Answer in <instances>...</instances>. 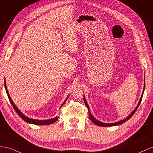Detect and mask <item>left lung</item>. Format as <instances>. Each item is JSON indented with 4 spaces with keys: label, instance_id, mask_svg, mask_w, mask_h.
Returning a JSON list of instances; mask_svg holds the SVG:
<instances>
[{
    "label": "left lung",
    "instance_id": "obj_1",
    "mask_svg": "<svg viewBox=\"0 0 153 153\" xmlns=\"http://www.w3.org/2000/svg\"><path fill=\"white\" fill-rule=\"evenodd\" d=\"M144 79H145V77H144ZM144 85V86H143V91H142V95H141V97H140V101H139V102H138V104H137V107L134 109V110L131 112V113L130 115H129L127 117L125 118V119H124L123 120H120V121L116 122V123H102V122H101V121H99V120L96 119L92 115H91V112H90V107H89V106H88V103H87V102H86V99H85V95H84V96H83V100H84V102H85V105L86 106L87 108H88V114H89V117H90V120H91V121H92L95 124H96L97 126H102V127H110V126H119V125H120V124H122L124 123L125 122L128 120L130 119V118L131 117L134 115V113H135V111H137V108H138V106H139V105H140V102H141V101H142V97H143V92H144V90H145V79H144V85Z\"/></svg>",
    "mask_w": 153,
    "mask_h": 153
}]
</instances>
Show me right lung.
<instances>
[{
    "mask_svg": "<svg viewBox=\"0 0 153 153\" xmlns=\"http://www.w3.org/2000/svg\"><path fill=\"white\" fill-rule=\"evenodd\" d=\"M4 86H5V89H6V91L7 97H8V98H9V100H10V102H11V105L13 106V108L15 109V110L16 111L17 114H18L24 121H25L26 123H29V124H35V125L42 126V125H49V124H53V123H54V122H56V120H58V116L54 117V118H52V119H47V120H37V119H30V118H29V117H27V116H25L24 114H23V113L21 112V111L19 110V109L16 107V106L14 104L13 101H12V99H11V97H10V94H9V92H8L7 89L6 81H4ZM68 97H69V95L67 97V99L65 100L64 102L62 104V106H62L63 105V104H65V102L67 101V99L68 98Z\"/></svg>",
    "mask_w": 153,
    "mask_h": 153,
    "instance_id": "add662e5",
    "label": "right lung"
}]
</instances>
